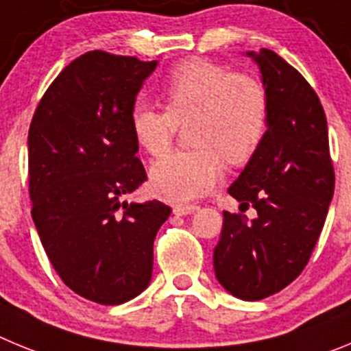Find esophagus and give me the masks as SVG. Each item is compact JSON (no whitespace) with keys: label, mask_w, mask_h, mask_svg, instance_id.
Masks as SVG:
<instances>
[{"label":"esophagus","mask_w":351,"mask_h":351,"mask_svg":"<svg viewBox=\"0 0 351 351\" xmlns=\"http://www.w3.org/2000/svg\"><path fill=\"white\" fill-rule=\"evenodd\" d=\"M195 210H197V206H195V204H189V206H175L173 208V213L178 215V217H182V215L194 213Z\"/></svg>","instance_id":"obj_1"}]
</instances>
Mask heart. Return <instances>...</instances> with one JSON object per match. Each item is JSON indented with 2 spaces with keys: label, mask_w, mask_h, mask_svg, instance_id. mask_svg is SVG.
Listing matches in <instances>:
<instances>
[{
  "label": "heart",
  "mask_w": 351,
  "mask_h": 351,
  "mask_svg": "<svg viewBox=\"0 0 351 351\" xmlns=\"http://www.w3.org/2000/svg\"><path fill=\"white\" fill-rule=\"evenodd\" d=\"M162 99L166 110L132 106L131 131L143 150L160 156L178 125L191 124L194 148L164 156L150 171L154 192L171 203L208 194L222 180V157L229 164L246 162L266 134L269 105L261 82L208 59L180 62L164 82Z\"/></svg>",
  "instance_id": "b5f03b06"
}]
</instances>
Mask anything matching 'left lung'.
I'll use <instances>...</instances> for the list:
<instances>
[{"instance_id":"8db88e82","label":"left lung","mask_w":351,"mask_h":351,"mask_svg":"<svg viewBox=\"0 0 351 351\" xmlns=\"http://www.w3.org/2000/svg\"><path fill=\"white\" fill-rule=\"evenodd\" d=\"M257 61L267 94V131L229 187L257 219L223 211L213 267L220 285L258 301L295 280L313 254L334 194V164L324 106L298 69L273 50Z\"/></svg>"}]
</instances>
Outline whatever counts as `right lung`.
<instances>
[{
	"label": "right lung",
	"instance_id": "1",
	"mask_svg": "<svg viewBox=\"0 0 351 351\" xmlns=\"http://www.w3.org/2000/svg\"><path fill=\"white\" fill-rule=\"evenodd\" d=\"M157 61L90 50L36 106L27 136L31 215L50 264L87 301L115 306L150 283L154 239L171 215L157 199L125 203L147 180L131 110Z\"/></svg>",
	"mask_w": 351,
	"mask_h": 351
}]
</instances>
